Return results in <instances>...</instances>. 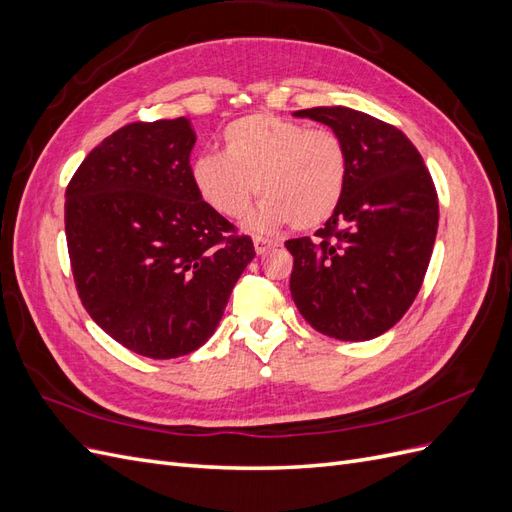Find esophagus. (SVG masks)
Returning <instances> with one entry per match:
<instances>
[{
	"mask_svg": "<svg viewBox=\"0 0 512 512\" xmlns=\"http://www.w3.org/2000/svg\"><path fill=\"white\" fill-rule=\"evenodd\" d=\"M277 243L265 237H254V247H256V254H267L269 250H273Z\"/></svg>",
	"mask_w": 512,
	"mask_h": 512,
	"instance_id": "obj_1",
	"label": "esophagus"
}]
</instances>
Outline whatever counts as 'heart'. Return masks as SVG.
Returning <instances> with one entry per match:
<instances>
[{"mask_svg":"<svg viewBox=\"0 0 512 512\" xmlns=\"http://www.w3.org/2000/svg\"><path fill=\"white\" fill-rule=\"evenodd\" d=\"M348 158L342 138L324 128L271 113H252L228 123L222 156L205 153L192 164L198 196L224 218L237 220L262 196L247 226L273 232L327 222L342 203Z\"/></svg>","mask_w":512,"mask_h":512,"instance_id":"obj_1","label":"heart"}]
</instances>
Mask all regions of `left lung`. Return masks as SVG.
<instances>
[{
    "label": "left lung",
    "mask_w": 512,
    "mask_h": 512,
    "mask_svg": "<svg viewBox=\"0 0 512 512\" xmlns=\"http://www.w3.org/2000/svg\"><path fill=\"white\" fill-rule=\"evenodd\" d=\"M342 138V203L309 237L286 241L290 294L322 335L367 342L401 320L421 290L438 232V194L410 138L346 106L297 111Z\"/></svg>",
    "instance_id": "8db88e82"
}]
</instances>
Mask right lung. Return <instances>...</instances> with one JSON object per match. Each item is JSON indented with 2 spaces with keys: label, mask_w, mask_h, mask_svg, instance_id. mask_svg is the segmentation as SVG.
<instances>
[{
  "label": "right lung",
  "mask_w": 512,
  "mask_h": 512,
  "mask_svg": "<svg viewBox=\"0 0 512 512\" xmlns=\"http://www.w3.org/2000/svg\"><path fill=\"white\" fill-rule=\"evenodd\" d=\"M185 117L128 123L89 153L66 190V239L87 314L128 350L177 359L218 329L256 256L198 196Z\"/></svg>",
  "instance_id": "right-lung-1"
}]
</instances>
